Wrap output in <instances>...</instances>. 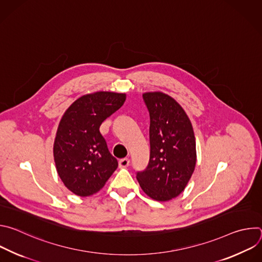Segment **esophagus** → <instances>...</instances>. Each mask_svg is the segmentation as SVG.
I'll list each match as a JSON object with an SVG mask.
<instances>
[{"label": "esophagus", "mask_w": 262, "mask_h": 262, "mask_svg": "<svg viewBox=\"0 0 262 262\" xmlns=\"http://www.w3.org/2000/svg\"><path fill=\"white\" fill-rule=\"evenodd\" d=\"M129 166V160L128 159H122L119 161V168H126Z\"/></svg>", "instance_id": "esophagus-1"}]
</instances>
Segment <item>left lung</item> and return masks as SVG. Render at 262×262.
I'll return each mask as SVG.
<instances>
[{
    "mask_svg": "<svg viewBox=\"0 0 262 262\" xmlns=\"http://www.w3.org/2000/svg\"><path fill=\"white\" fill-rule=\"evenodd\" d=\"M143 100L150 116V155L147 167L136 175L149 197L168 201L184 190L194 172V130L183 108L169 95L145 93Z\"/></svg>",
    "mask_w": 262,
    "mask_h": 262,
    "instance_id": "8db88e82",
    "label": "left lung"
}]
</instances>
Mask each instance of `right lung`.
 Returning a JSON list of instances; mask_svg holds the SVG:
<instances>
[{
	"label": "right lung",
	"instance_id": "right-lung-1",
	"mask_svg": "<svg viewBox=\"0 0 262 262\" xmlns=\"http://www.w3.org/2000/svg\"><path fill=\"white\" fill-rule=\"evenodd\" d=\"M125 94L96 92L74 101L64 113L55 139L54 159L66 188L81 197L98 192L118 167L100 124L119 110Z\"/></svg>",
	"mask_w": 262,
	"mask_h": 262
}]
</instances>
